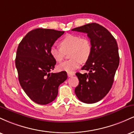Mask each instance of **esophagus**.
Wrapping results in <instances>:
<instances>
[{
    "mask_svg": "<svg viewBox=\"0 0 134 134\" xmlns=\"http://www.w3.org/2000/svg\"><path fill=\"white\" fill-rule=\"evenodd\" d=\"M75 74L74 72H67V76H68L69 77H70L74 76Z\"/></svg>",
    "mask_w": 134,
    "mask_h": 134,
    "instance_id": "1",
    "label": "esophagus"
}]
</instances>
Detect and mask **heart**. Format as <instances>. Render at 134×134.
<instances>
[{
    "instance_id": "b5f03b06",
    "label": "heart",
    "mask_w": 134,
    "mask_h": 134,
    "mask_svg": "<svg viewBox=\"0 0 134 134\" xmlns=\"http://www.w3.org/2000/svg\"><path fill=\"white\" fill-rule=\"evenodd\" d=\"M60 47L53 45L50 48V54L56 62H60L64 57V53L69 51V60L62 62L57 66L60 71L72 72L78 69L81 62L85 63L90 59L92 45L87 38L80 35L69 34L60 41Z\"/></svg>"
}]
</instances>
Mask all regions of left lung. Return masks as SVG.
Returning a JSON list of instances; mask_svg holds the SVG:
<instances>
[{"instance_id": "obj_1", "label": "left lung", "mask_w": 134, "mask_h": 134, "mask_svg": "<svg viewBox=\"0 0 134 134\" xmlns=\"http://www.w3.org/2000/svg\"><path fill=\"white\" fill-rule=\"evenodd\" d=\"M72 31L87 33L92 45L90 59L81 69L89 73L76 74L79 83L75 93L82 102L94 103L102 99L111 88L120 61L117 43L105 27L95 23Z\"/></svg>"}]
</instances>
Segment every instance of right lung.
<instances>
[{
    "instance_id": "add662e5",
    "label": "right lung",
    "mask_w": 134,
    "mask_h": 134,
    "mask_svg": "<svg viewBox=\"0 0 134 134\" xmlns=\"http://www.w3.org/2000/svg\"><path fill=\"white\" fill-rule=\"evenodd\" d=\"M64 31L37 28L29 32L18 47L16 67L21 86L31 100L47 104L57 96L58 86L67 79L65 71L50 73L56 61L50 48Z\"/></svg>"
}]
</instances>
